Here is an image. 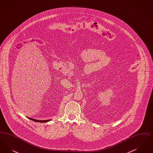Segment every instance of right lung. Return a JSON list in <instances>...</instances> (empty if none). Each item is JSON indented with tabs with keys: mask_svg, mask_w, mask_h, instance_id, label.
I'll use <instances>...</instances> for the list:
<instances>
[{
	"mask_svg": "<svg viewBox=\"0 0 153 153\" xmlns=\"http://www.w3.org/2000/svg\"><path fill=\"white\" fill-rule=\"evenodd\" d=\"M29 119H31L34 122H41V123H46V122H48L49 121H50L51 120H36V119H33V118H31V117H28Z\"/></svg>",
	"mask_w": 153,
	"mask_h": 153,
	"instance_id": "right-lung-1",
	"label": "right lung"
}]
</instances>
